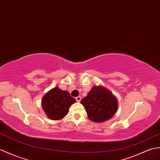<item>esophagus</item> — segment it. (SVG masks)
I'll return each instance as SVG.
<instances>
[{
  "label": "esophagus",
  "mask_w": 160,
  "mask_h": 160,
  "mask_svg": "<svg viewBox=\"0 0 160 160\" xmlns=\"http://www.w3.org/2000/svg\"><path fill=\"white\" fill-rule=\"evenodd\" d=\"M76 101H77L78 102H80V100H81V98L80 97V96H78V97L76 98Z\"/></svg>",
  "instance_id": "34e87169"
}]
</instances>
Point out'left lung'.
Instances as JSON below:
<instances>
[{
  "mask_svg": "<svg viewBox=\"0 0 160 160\" xmlns=\"http://www.w3.org/2000/svg\"><path fill=\"white\" fill-rule=\"evenodd\" d=\"M90 120L102 122L112 118L118 109V101L109 90L101 86H93L80 102Z\"/></svg>",
  "mask_w": 160,
  "mask_h": 160,
  "instance_id": "8db88e82",
  "label": "left lung"
}]
</instances>
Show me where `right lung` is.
<instances>
[{"instance_id":"add662e5","label":"right lung","mask_w":160,"mask_h":160,"mask_svg":"<svg viewBox=\"0 0 160 160\" xmlns=\"http://www.w3.org/2000/svg\"><path fill=\"white\" fill-rule=\"evenodd\" d=\"M75 102L69 92L54 87L43 96L42 106L48 118L57 121L68 114L69 107Z\"/></svg>"}]
</instances>
